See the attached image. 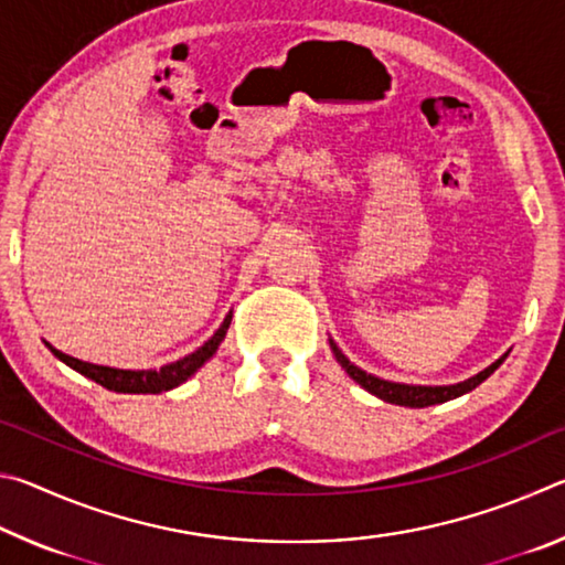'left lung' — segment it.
Returning <instances> with one entry per match:
<instances>
[{
    "instance_id": "left-lung-1",
    "label": "left lung",
    "mask_w": 565,
    "mask_h": 565,
    "mask_svg": "<svg viewBox=\"0 0 565 565\" xmlns=\"http://www.w3.org/2000/svg\"><path fill=\"white\" fill-rule=\"evenodd\" d=\"M331 349L333 353H337V361L343 366V371L356 381V384H361L363 388L369 391V394H374L379 398L388 401V404H398V406H411V408H424V406H434V404H444V401H451L456 396L461 394H468V391L476 388L478 384H483L486 379H489L495 369L501 366V361L491 363L489 369L481 371V374L463 381V384H456V386H408V384H391V381H384V379H376L366 374V371H361L359 366H353V363L343 356V353L339 351L337 343L331 341Z\"/></svg>"
}]
</instances>
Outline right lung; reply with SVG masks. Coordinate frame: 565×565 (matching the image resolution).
<instances>
[{
	"instance_id": "add662e5",
	"label": "right lung",
	"mask_w": 565,
	"mask_h": 565,
	"mask_svg": "<svg viewBox=\"0 0 565 565\" xmlns=\"http://www.w3.org/2000/svg\"><path fill=\"white\" fill-rule=\"evenodd\" d=\"M228 323H232V317L224 319L222 327H218V331L204 343L202 349H196L194 353H189V356L179 359L174 363H167V366H161L159 371H151V369L149 371H124V369L97 366V363H87V361H79L74 356H66V353L56 351L54 347H50V343H46V347H50L54 356L64 361L66 366L79 371L82 376L97 381V384L104 388L117 391V394H161V391H169L179 384H184V381L194 374L196 369H202L204 363L214 356L218 343H222L226 337Z\"/></svg>"
}]
</instances>
